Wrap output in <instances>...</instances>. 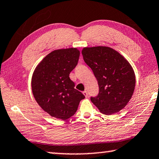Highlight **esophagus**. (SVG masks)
<instances>
[{
	"instance_id": "obj_1",
	"label": "esophagus",
	"mask_w": 159,
	"mask_h": 159,
	"mask_svg": "<svg viewBox=\"0 0 159 159\" xmlns=\"http://www.w3.org/2000/svg\"><path fill=\"white\" fill-rule=\"evenodd\" d=\"M82 93H83V94H84L86 98H87V97H88V93H87V91H83Z\"/></svg>"
}]
</instances>
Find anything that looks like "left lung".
Masks as SVG:
<instances>
[{"instance_id": "8db88e82", "label": "left lung", "mask_w": 159, "mask_h": 159, "mask_svg": "<svg viewBox=\"0 0 159 159\" xmlns=\"http://www.w3.org/2000/svg\"><path fill=\"white\" fill-rule=\"evenodd\" d=\"M82 54L99 86L98 95L91 97V102L105 115L119 112L135 90V75L132 66L123 56L108 47H84Z\"/></svg>"}]
</instances>
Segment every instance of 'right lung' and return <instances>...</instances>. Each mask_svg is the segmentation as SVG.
<instances>
[{
	"label": "right lung",
	"mask_w": 159,
	"mask_h": 159,
	"mask_svg": "<svg viewBox=\"0 0 159 159\" xmlns=\"http://www.w3.org/2000/svg\"><path fill=\"white\" fill-rule=\"evenodd\" d=\"M80 52L77 48L54 50L36 67L31 80L35 100L53 117L66 120L75 115L85 96L75 89L69 75L77 65Z\"/></svg>",
	"instance_id": "obj_1"
}]
</instances>
